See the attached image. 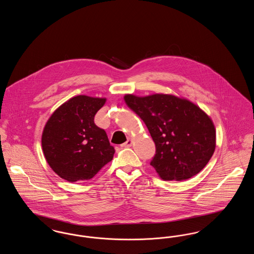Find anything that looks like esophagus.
Instances as JSON below:
<instances>
[{
  "label": "esophagus",
  "mask_w": 254,
  "mask_h": 254,
  "mask_svg": "<svg viewBox=\"0 0 254 254\" xmlns=\"http://www.w3.org/2000/svg\"><path fill=\"white\" fill-rule=\"evenodd\" d=\"M132 139H127V141L126 143H124V144H123L121 146L122 147H129V146H131V145H132Z\"/></svg>",
  "instance_id": "1"
}]
</instances>
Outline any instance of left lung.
<instances>
[{
	"mask_svg": "<svg viewBox=\"0 0 254 254\" xmlns=\"http://www.w3.org/2000/svg\"><path fill=\"white\" fill-rule=\"evenodd\" d=\"M124 99L145 122L155 143L150 165L161 179L187 180L205 168L215 150L216 130L203 109L172 94H126Z\"/></svg>",
	"mask_w": 254,
	"mask_h": 254,
	"instance_id": "1",
	"label": "left lung"
}]
</instances>
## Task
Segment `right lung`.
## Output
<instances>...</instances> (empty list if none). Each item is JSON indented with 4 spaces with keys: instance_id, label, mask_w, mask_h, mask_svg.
Listing matches in <instances>:
<instances>
[{
    "instance_id": "right-lung-1",
    "label": "right lung",
    "mask_w": 254,
    "mask_h": 254,
    "mask_svg": "<svg viewBox=\"0 0 254 254\" xmlns=\"http://www.w3.org/2000/svg\"><path fill=\"white\" fill-rule=\"evenodd\" d=\"M106 101L72 97L49 117L42 134V147L49 167L62 179L89 180L112 160L114 147L106 131L94 124V116Z\"/></svg>"
}]
</instances>
